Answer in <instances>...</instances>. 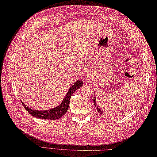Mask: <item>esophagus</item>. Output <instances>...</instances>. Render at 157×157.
<instances>
[{
	"label": "esophagus",
	"mask_w": 157,
	"mask_h": 157,
	"mask_svg": "<svg viewBox=\"0 0 157 157\" xmlns=\"http://www.w3.org/2000/svg\"><path fill=\"white\" fill-rule=\"evenodd\" d=\"M87 79H88V78H86V80H87Z\"/></svg>",
	"instance_id": "esophagus-1"
}]
</instances>
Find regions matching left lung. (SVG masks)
<instances>
[{
	"label": "left lung",
	"mask_w": 157,
	"mask_h": 157,
	"mask_svg": "<svg viewBox=\"0 0 157 157\" xmlns=\"http://www.w3.org/2000/svg\"><path fill=\"white\" fill-rule=\"evenodd\" d=\"M93 101H94V105L97 107V111L99 112V113H101V114H103V112H102V111H101V109L98 108V105H97V102H96V98H95V97H94V98H93Z\"/></svg>",
	"instance_id": "1"
}]
</instances>
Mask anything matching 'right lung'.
Here are the masks:
<instances>
[{"instance_id":"1","label":"right lung","mask_w":157,"mask_h":157,"mask_svg":"<svg viewBox=\"0 0 157 157\" xmlns=\"http://www.w3.org/2000/svg\"><path fill=\"white\" fill-rule=\"evenodd\" d=\"M83 86V82L81 81H77L75 82L71 86L69 91L67 92V94H66V97L63 100L62 103L60 104L59 106L56 108L49 109V110H34L31 108H27V107L25 105L24 103H22L23 105L26 110L29 112V113L32 115V116L39 118V119H49V120H55L58 119L59 118L62 117L66 112H67L68 109L69 105H70V98L72 95L73 93L76 91V90L81 87Z\"/></svg>"}]
</instances>
